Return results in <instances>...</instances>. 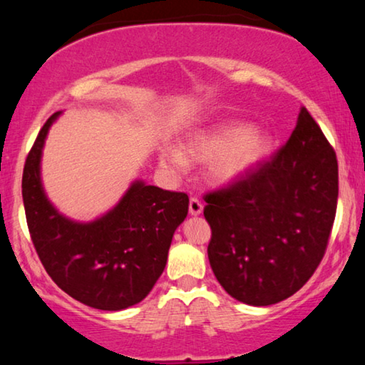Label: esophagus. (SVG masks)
Segmentation results:
<instances>
[{
	"instance_id": "1",
	"label": "esophagus",
	"mask_w": 365,
	"mask_h": 365,
	"mask_svg": "<svg viewBox=\"0 0 365 365\" xmlns=\"http://www.w3.org/2000/svg\"><path fill=\"white\" fill-rule=\"evenodd\" d=\"M188 211L191 215H200L202 212V205L200 200H196V197H191L190 200V206H188Z\"/></svg>"
}]
</instances>
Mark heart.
<instances>
[{"instance_id": "heart-1", "label": "heart", "mask_w": 365, "mask_h": 365, "mask_svg": "<svg viewBox=\"0 0 365 365\" xmlns=\"http://www.w3.org/2000/svg\"><path fill=\"white\" fill-rule=\"evenodd\" d=\"M272 150V135L262 127L230 122L188 135L180 150L165 146L159 163L170 174H180L188 164H207V180L228 187L261 165Z\"/></svg>"}]
</instances>
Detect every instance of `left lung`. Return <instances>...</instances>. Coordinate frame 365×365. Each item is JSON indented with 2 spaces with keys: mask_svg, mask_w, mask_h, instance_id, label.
<instances>
[{
  "mask_svg": "<svg viewBox=\"0 0 365 365\" xmlns=\"http://www.w3.org/2000/svg\"><path fill=\"white\" fill-rule=\"evenodd\" d=\"M336 200V154L301 108L288 143L269 163L206 196L207 257L222 288L250 306L294 294L322 261Z\"/></svg>",
  "mask_w": 365,
  "mask_h": 365,
  "instance_id": "8db88e82",
  "label": "left lung"
}]
</instances>
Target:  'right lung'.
I'll use <instances>...</instances> for the list:
<instances>
[{
    "label": "right lung",
    "mask_w": 365,
    "mask_h": 365,
    "mask_svg": "<svg viewBox=\"0 0 365 365\" xmlns=\"http://www.w3.org/2000/svg\"><path fill=\"white\" fill-rule=\"evenodd\" d=\"M54 113L35 140L22 175V197L35 250L54 283L73 299L101 311H122L143 301L168 262L188 196L133 180L115 206L80 222L49 201L41 158Z\"/></svg>",
    "instance_id": "obj_1"
}]
</instances>
